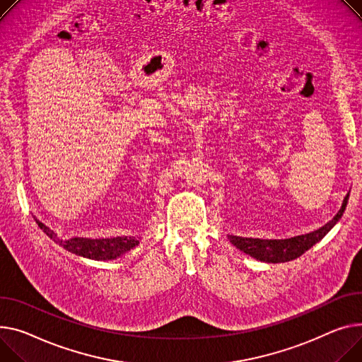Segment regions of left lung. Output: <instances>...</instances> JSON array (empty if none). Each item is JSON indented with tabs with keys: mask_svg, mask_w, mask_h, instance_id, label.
<instances>
[{
	"mask_svg": "<svg viewBox=\"0 0 362 362\" xmlns=\"http://www.w3.org/2000/svg\"><path fill=\"white\" fill-rule=\"evenodd\" d=\"M348 199H349V194L344 198L342 206L338 211V214H336L329 223H326L319 230H315V231L307 233V234L294 235L290 238H281V240L240 237V235H233V234H228L227 237L233 246H235L243 253L255 257L256 260L267 262V263L290 262V260L300 257L310 247L319 243L320 240L336 226V223L341 220V216L345 212Z\"/></svg>",
	"mask_w": 362,
	"mask_h": 362,
	"instance_id": "obj_1",
	"label": "left lung"
}]
</instances>
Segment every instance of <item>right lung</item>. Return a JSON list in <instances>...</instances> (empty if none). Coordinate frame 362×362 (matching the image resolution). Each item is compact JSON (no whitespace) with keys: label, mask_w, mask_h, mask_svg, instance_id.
<instances>
[{"label":"right lung","mask_w":362,"mask_h":362,"mask_svg":"<svg viewBox=\"0 0 362 362\" xmlns=\"http://www.w3.org/2000/svg\"><path fill=\"white\" fill-rule=\"evenodd\" d=\"M36 224L40 230L49 237L52 242L64 247L65 250L74 253L77 256L91 259V260H113L125 253L131 252L139 245V237H110V238H87V237H71L61 238L54 230L45 226L35 216Z\"/></svg>","instance_id":"1"}]
</instances>
